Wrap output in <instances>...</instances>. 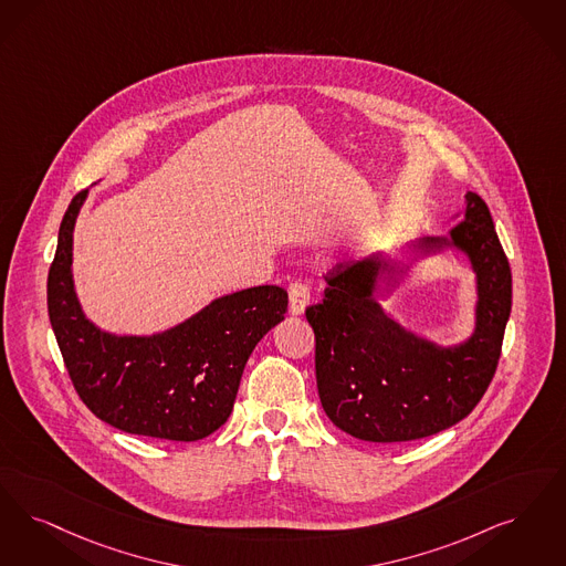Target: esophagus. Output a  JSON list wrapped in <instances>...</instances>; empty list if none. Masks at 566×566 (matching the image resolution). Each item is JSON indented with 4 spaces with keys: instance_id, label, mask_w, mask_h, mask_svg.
I'll use <instances>...</instances> for the list:
<instances>
[{
    "instance_id": "1",
    "label": "esophagus",
    "mask_w": 566,
    "mask_h": 566,
    "mask_svg": "<svg viewBox=\"0 0 566 566\" xmlns=\"http://www.w3.org/2000/svg\"><path fill=\"white\" fill-rule=\"evenodd\" d=\"M310 305V291L303 282H293L289 289V314L303 316L305 307Z\"/></svg>"
}]
</instances>
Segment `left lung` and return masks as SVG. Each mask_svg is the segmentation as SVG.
Instances as JSON below:
<instances>
[{
	"mask_svg": "<svg viewBox=\"0 0 566 566\" xmlns=\"http://www.w3.org/2000/svg\"><path fill=\"white\" fill-rule=\"evenodd\" d=\"M447 235L408 244V259L465 256L474 273V328L442 345L385 310L379 293L400 286L408 265L394 252L347 259L326 273L324 301L305 316L316 335L319 402L339 430L366 442H408L465 419L491 384L512 312V272L491 212L465 193Z\"/></svg>",
	"mask_w": 566,
	"mask_h": 566,
	"instance_id": "8db88e82",
	"label": "left lung"
}]
</instances>
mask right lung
I'll use <instances>...</instances> for the list:
<instances>
[{
	"label": "right lung",
	"mask_w": 566,
	"mask_h": 566,
	"mask_svg": "<svg viewBox=\"0 0 566 566\" xmlns=\"http://www.w3.org/2000/svg\"><path fill=\"white\" fill-rule=\"evenodd\" d=\"M88 189L63 217L48 273V314L82 402L117 430L196 442L219 430L252 349L286 314L280 286L212 298L193 316L151 335H117L86 316L73 280V229Z\"/></svg>",
	"instance_id": "1"
}]
</instances>
